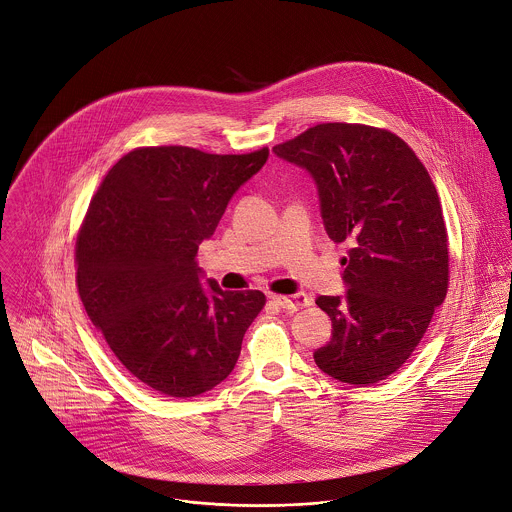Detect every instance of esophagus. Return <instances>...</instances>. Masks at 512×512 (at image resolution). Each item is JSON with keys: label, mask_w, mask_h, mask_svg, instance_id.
Returning <instances> with one entry per match:
<instances>
[{"label": "esophagus", "mask_w": 512, "mask_h": 512, "mask_svg": "<svg viewBox=\"0 0 512 512\" xmlns=\"http://www.w3.org/2000/svg\"><path fill=\"white\" fill-rule=\"evenodd\" d=\"M273 301H275L279 307L285 308V310H291V312H295V310H299V308L308 307V305H310V297H308L307 293H295V295H291V297H273Z\"/></svg>", "instance_id": "esophagus-1"}]
</instances>
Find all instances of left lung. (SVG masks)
<instances>
[{
    "instance_id": "left-lung-1",
    "label": "left lung",
    "mask_w": 512,
    "mask_h": 512,
    "mask_svg": "<svg viewBox=\"0 0 512 512\" xmlns=\"http://www.w3.org/2000/svg\"><path fill=\"white\" fill-rule=\"evenodd\" d=\"M273 152L307 170L328 237L348 245L346 293L316 299L332 336L314 362L344 384L382 382L411 356L447 295L437 190L400 136L364 124H316Z\"/></svg>"
}]
</instances>
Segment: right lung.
Masks as SVG:
<instances>
[{"mask_svg":"<svg viewBox=\"0 0 512 512\" xmlns=\"http://www.w3.org/2000/svg\"><path fill=\"white\" fill-rule=\"evenodd\" d=\"M269 150L205 154L188 146L128 152L104 176L77 237V285L93 324L142 384L194 398L221 384L261 291L204 285L198 247Z\"/></svg>","mask_w":512,"mask_h":512,"instance_id":"add662e5","label":"right lung"}]
</instances>
